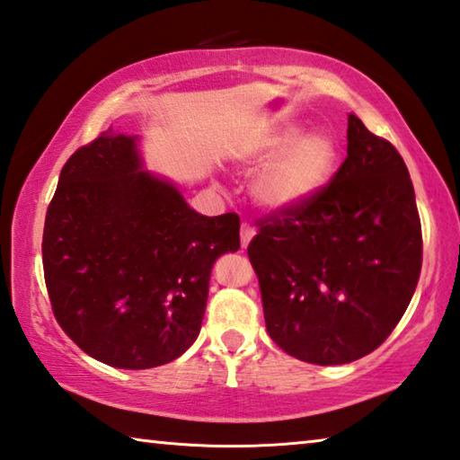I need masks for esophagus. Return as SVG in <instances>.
Here are the masks:
<instances>
[{
    "mask_svg": "<svg viewBox=\"0 0 460 460\" xmlns=\"http://www.w3.org/2000/svg\"><path fill=\"white\" fill-rule=\"evenodd\" d=\"M239 235H241V245L247 247L249 241H252L253 235H255V229L249 223H241V233H239Z\"/></svg>",
    "mask_w": 460,
    "mask_h": 460,
    "instance_id": "esophagus-1",
    "label": "esophagus"
}]
</instances>
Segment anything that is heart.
<instances>
[{"label": "heart", "instance_id": "b5f03b06", "mask_svg": "<svg viewBox=\"0 0 460 460\" xmlns=\"http://www.w3.org/2000/svg\"><path fill=\"white\" fill-rule=\"evenodd\" d=\"M339 150L331 134L286 128L261 139L249 158L260 168L252 182L253 199L270 211L294 208L316 194L331 181L337 168Z\"/></svg>", "mask_w": 460, "mask_h": 460}]
</instances>
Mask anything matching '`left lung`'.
<instances>
[{"label": "left lung", "instance_id": "1", "mask_svg": "<svg viewBox=\"0 0 460 460\" xmlns=\"http://www.w3.org/2000/svg\"><path fill=\"white\" fill-rule=\"evenodd\" d=\"M247 247L266 329L314 365L361 359L414 296L422 227L398 150L349 113L347 158L308 200L266 217Z\"/></svg>", "mask_w": 460, "mask_h": 460}]
</instances>
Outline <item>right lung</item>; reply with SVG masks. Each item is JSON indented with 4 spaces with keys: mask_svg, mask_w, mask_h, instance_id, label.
I'll use <instances>...</instances> for the list:
<instances>
[{
    "mask_svg": "<svg viewBox=\"0 0 460 460\" xmlns=\"http://www.w3.org/2000/svg\"><path fill=\"white\" fill-rule=\"evenodd\" d=\"M239 249V217H205L144 170L137 136L109 128L60 170L42 235L60 329L118 369L174 361L197 341L213 263Z\"/></svg>",
    "mask_w": 460,
    "mask_h": 460,
    "instance_id": "obj_1",
    "label": "right lung"
}]
</instances>
